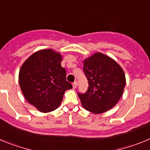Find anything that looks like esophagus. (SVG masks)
Wrapping results in <instances>:
<instances>
[{
    "label": "esophagus",
    "instance_id": "34e87169",
    "mask_svg": "<svg viewBox=\"0 0 150 150\" xmlns=\"http://www.w3.org/2000/svg\"><path fill=\"white\" fill-rule=\"evenodd\" d=\"M76 86H77V82L75 81L73 83V88H76Z\"/></svg>",
    "mask_w": 150,
    "mask_h": 150
}]
</instances>
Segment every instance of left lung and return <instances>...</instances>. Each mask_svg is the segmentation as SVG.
I'll return each instance as SVG.
<instances>
[{
	"mask_svg": "<svg viewBox=\"0 0 150 150\" xmlns=\"http://www.w3.org/2000/svg\"><path fill=\"white\" fill-rule=\"evenodd\" d=\"M83 63L88 87L85 93H77L82 105L97 114L109 110L122 95L125 86L124 71L117 62L100 52L85 59Z\"/></svg>",
	"mask_w": 150,
	"mask_h": 150,
	"instance_id": "8db88e82",
	"label": "left lung"
}]
</instances>
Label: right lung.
Here are the masks:
<instances>
[{
  "label": "right lung",
  "instance_id": "obj_1",
  "mask_svg": "<svg viewBox=\"0 0 150 150\" xmlns=\"http://www.w3.org/2000/svg\"><path fill=\"white\" fill-rule=\"evenodd\" d=\"M62 56L51 49L36 52L21 67L18 81L29 104L39 111L48 112L60 105L64 91L73 88L66 80L62 67Z\"/></svg>",
  "mask_w": 150,
  "mask_h": 150
}]
</instances>
